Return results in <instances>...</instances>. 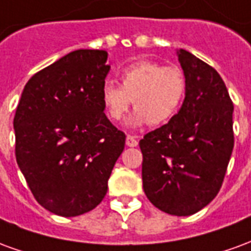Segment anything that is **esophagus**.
Listing matches in <instances>:
<instances>
[{
  "instance_id": "esophagus-1",
  "label": "esophagus",
  "mask_w": 251,
  "mask_h": 251,
  "mask_svg": "<svg viewBox=\"0 0 251 251\" xmlns=\"http://www.w3.org/2000/svg\"><path fill=\"white\" fill-rule=\"evenodd\" d=\"M126 145L130 148H134L138 145V141L134 136H126Z\"/></svg>"
}]
</instances>
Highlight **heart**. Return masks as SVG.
Returning a JSON list of instances; mask_svg holds the SVG:
<instances>
[{
  "label": "heart",
  "mask_w": 251,
  "mask_h": 251,
  "mask_svg": "<svg viewBox=\"0 0 251 251\" xmlns=\"http://www.w3.org/2000/svg\"><path fill=\"white\" fill-rule=\"evenodd\" d=\"M121 87L104 80L100 99L110 120L121 121L131 102L136 111L126 125L138 127L161 125L174 117L185 95V76L177 67H164L149 60H141L121 72Z\"/></svg>",
  "instance_id": "heart-1"
}]
</instances>
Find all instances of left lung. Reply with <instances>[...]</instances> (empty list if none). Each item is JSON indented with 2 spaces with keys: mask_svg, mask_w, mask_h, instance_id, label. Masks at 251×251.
<instances>
[{
  "mask_svg": "<svg viewBox=\"0 0 251 251\" xmlns=\"http://www.w3.org/2000/svg\"><path fill=\"white\" fill-rule=\"evenodd\" d=\"M185 97L167 125L140 141L142 187L149 201L169 215L188 216L214 199L234 148L232 106L221 75L177 50Z\"/></svg>",
  "mask_w": 251,
  "mask_h": 251,
  "instance_id": "left-lung-1",
  "label": "left lung"
}]
</instances>
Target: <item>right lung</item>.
I'll use <instances>...</instances> for the list:
<instances>
[{"label":"right lung","mask_w":251,"mask_h":251,"mask_svg":"<svg viewBox=\"0 0 251 251\" xmlns=\"http://www.w3.org/2000/svg\"><path fill=\"white\" fill-rule=\"evenodd\" d=\"M107 52L76 50L35 74L14 115L16 160L35 199L60 216L103 200L125 134L104 114Z\"/></svg>","instance_id":"right-lung-1"}]
</instances>
